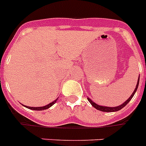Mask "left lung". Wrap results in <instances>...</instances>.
Instances as JSON below:
<instances>
[{
	"label": "left lung",
	"mask_w": 146,
	"mask_h": 146,
	"mask_svg": "<svg viewBox=\"0 0 146 146\" xmlns=\"http://www.w3.org/2000/svg\"><path fill=\"white\" fill-rule=\"evenodd\" d=\"M139 79H138V82H137V86H136V88H135L134 92H133V94H131V96L130 97V98L127 99V100H126V101L124 102V104H121V105H120V106H116V107H107V106H99V105H98L97 104H95L94 102L92 101L91 99H89V98H88V100L89 101V103L91 104H92V106H94V107L95 108V109H97V110H100V111H102V112H116V111H118V110H121L124 106H125L127 105V104H128L129 102H130V100L132 99V98L133 97V95H134V94L136 93V92H137V88H138V85H139Z\"/></svg>",
	"instance_id": "left-lung-1"
}]
</instances>
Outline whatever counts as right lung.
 Returning <instances> with one entry per match:
<instances>
[{
    "label": "right lung",
    "mask_w": 146,
    "mask_h": 146,
    "mask_svg": "<svg viewBox=\"0 0 146 146\" xmlns=\"http://www.w3.org/2000/svg\"><path fill=\"white\" fill-rule=\"evenodd\" d=\"M57 100H58V99H57ZM57 100H54V101L50 103V104H48V105H46V106H42V107H30V106H26V107L28 108V109H30V110H37V111H40V110H46V109H48V108L52 106L53 104H55Z\"/></svg>",
    "instance_id": "obj_1"
}]
</instances>
